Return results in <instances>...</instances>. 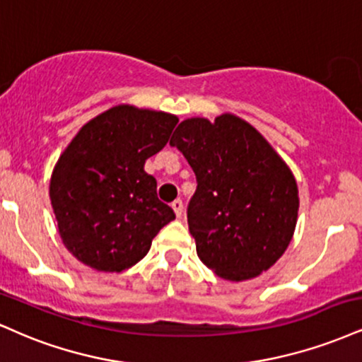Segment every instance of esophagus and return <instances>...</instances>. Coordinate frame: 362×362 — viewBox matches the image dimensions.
I'll list each match as a JSON object with an SVG mask.
<instances>
[{
	"instance_id": "esophagus-1",
	"label": "esophagus",
	"mask_w": 362,
	"mask_h": 362,
	"mask_svg": "<svg viewBox=\"0 0 362 362\" xmlns=\"http://www.w3.org/2000/svg\"><path fill=\"white\" fill-rule=\"evenodd\" d=\"M172 209H173V211H175L177 217H182V212H184V202H182L180 199H175L172 202Z\"/></svg>"
}]
</instances>
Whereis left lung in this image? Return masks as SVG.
<instances>
[{
    "label": "left lung",
    "instance_id": "left-lung-1",
    "mask_svg": "<svg viewBox=\"0 0 362 362\" xmlns=\"http://www.w3.org/2000/svg\"><path fill=\"white\" fill-rule=\"evenodd\" d=\"M170 145L192 167L197 189L187 223L197 256L217 276H258L288 247L298 216L293 173L250 123L234 115L192 117Z\"/></svg>",
    "mask_w": 362,
    "mask_h": 362
}]
</instances>
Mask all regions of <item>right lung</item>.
<instances>
[{"label":"right lung","mask_w":362,"mask_h":362,"mask_svg":"<svg viewBox=\"0 0 362 362\" xmlns=\"http://www.w3.org/2000/svg\"><path fill=\"white\" fill-rule=\"evenodd\" d=\"M178 123L162 111L116 106L89 121L57 162L50 202L65 247L98 272H123L175 219L145 162Z\"/></svg>","instance_id":"obj_1"}]
</instances>
